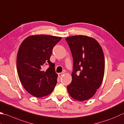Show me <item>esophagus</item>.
Returning <instances> with one entry per match:
<instances>
[{"mask_svg": "<svg viewBox=\"0 0 124 124\" xmlns=\"http://www.w3.org/2000/svg\"><path fill=\"white\" fill-rule=\"evenodd\" d=\"M63 74H64V72H60V73L58 74V76L60 77L61 76H62V75H63Z\"/></svg>", "mask_w": 124, "mask_h": 124, "instance_id": "34e87169", "label": "esophagus"}]
</instances>
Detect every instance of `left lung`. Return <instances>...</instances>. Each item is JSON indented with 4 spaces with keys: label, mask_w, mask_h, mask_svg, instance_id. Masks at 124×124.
<instances>
[{
    "label": "left lung",
    "mask_w": 124,
    "mask_h": 124,
    "mask_svg": "<svg viewBox=\"0 0 124 124\" xmlns=\"http://www.w3.org/2000/svg\"><path fill=\"white\" fill-rule=\"evenodd\" d=\"M65 40L73 58L72 81L67 86L68 91L76 100H88L103 81L105 60L102 48L95 39L87 36H71Z\"/></svg>",
    "instance_id": "8db88e82"
}]
</instances>
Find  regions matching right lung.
Returning <instances> with one entry per match:
<instances>
[{
    "label": "right lung",
    "mask_w": 124,
    "mask_h": 124,
    "mask_svg": "<svg viewBox=\"0 0 124 124\" xmlns=\"http://www.w3.org/2000/svg\"><path fill=\"white\" fill-rule=\"evenodd\" d=\"M61 39L52 35H31L20 46L16 59L17 71L23 88L33 96L48 95L57 83L58 75L50 57L53 48ZM47 64L49 68L43 71L42 68Z\"/></svg>",
    "instance_id": "1"
}]
</instances>
